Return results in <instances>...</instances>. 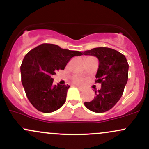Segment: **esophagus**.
I'll return each instance as SVG.
<instances>
[{"label": "esophagus", "instance_id": "34e87169", "mask_svg": "<svg viewBox=\"0 0 149 149\" xmlns=\"http://www.w3.org/2000/svg\"><path fill=\"white\" fill-rule=\"evenodd\" d=\"M77 88L79 89V90H80V91H83V90H84L83 88H81V87H79V86H77Z\"/></svg>", "mask_w": 149, "mask_h": 149}]
</instances>
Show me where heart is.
Segmentation results:
<instances>
[{"instance_id": "heart-1", "label": "heart", "mask_w": 149, "mask_h": 149, "mask_svg": "<svg viewBox=\"0 0 149 149\" xmlns=\"http://www.w3.org/2000/svg\"><path fill=\"white\" fill-rule=\"evenodd\" d=\"M74 82L76 83H77V84H83V83H84V80L82 79V78H76V79L74 80Z\"/></svg>"}]
</instances>
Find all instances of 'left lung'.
Returning a JSON list of instances; mask_svg holds the SVG:
<instances>
[{"label": "left lung", "instance_id": "obj_1", "mask_svg": "<svg viewBox=\"0 0 149 149\" xmlns=\"http://www.w3.org/2000/svg\"><path fill=\"white\" fill-rule=\"evenodd\" d=\"M83 54L98 59L95 82L102 84L100 90H95L93 100L85 102V106L95 113L107 111L120 100L127 84L129 65L125 56L109 47H95Z\"/></svg>", "mask_w": 149, "mask_h": 149}]
</instances>
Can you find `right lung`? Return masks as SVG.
Segmentation results:
<instances>
[{"label": "right lung", "mask_w": 149, "mask_h": 149, "mask_svg": "<svg viewBox=\"0 0 149 149\" xmlns=\"http://www.w3.org/2000/svg\"><path fill=\"white\" fill-rule=\"evenodd\" d=\"M79 51L62 49L54 44L43 43L25 55L22 61V83L31 104L42 113L55 111L63 106L69 85H53V75L64 69L73 57L81 56Z\"/></svg>", "instance_id": "obj_1"}]
</instances>
